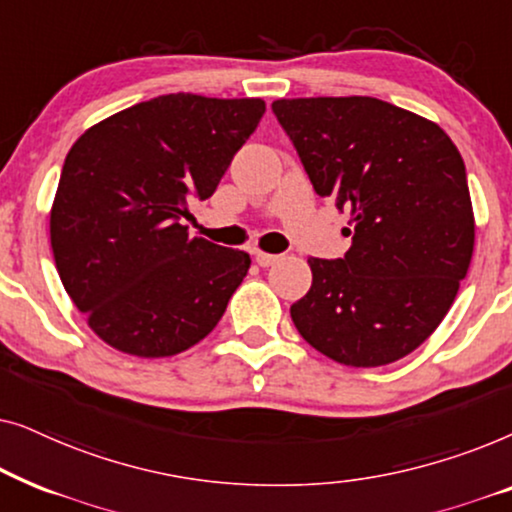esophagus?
Segmentation results:
<instances>
[{"instance_id": "34e87169", "label": "esophagus", "mask_w": 512, "mask_h": 512, "mask_svg": "<svg viewBox=\"0 0 512 512\" xmlns=\"http://www.w3.org/2000/svg\"><path fill=\"white\" fill-rule=\"evenodd\" d=\"M254 258H256V263L261 265V268H268V265L279 261L277 254H265V251H254Z\"/></svg>"}]
</instances>
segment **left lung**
<instances>
[{
    "mask_svg": "<svg viewBox=\"0 0 512 512\" xmlns=\"http://www.w3.org/2000/svg\"><path fill=\"white\" fill-rule=\"evenodd\" d=\"M314 191L349 212L345 258H310L298 333L352 368L394 363L440 326L471 265L475 219L461 153L429 118L377 97L272 102Z\"/></svg>",
    "mask_w": 512,
    "mask_h": 512,
    "instance_id": "left-lung-1",
    "label": "left lung"
}]
</instances>
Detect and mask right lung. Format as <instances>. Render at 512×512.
Instances as JSON below:
<instances>
[{
    "instance_id": "add662e5",
    "label": "right lung",
    "mask_w": 512,
    "mask_h": 512,
    "mask_svg": "<svg viewBox=\"0 0 512 512\" xmlns=\"http://www.w3.org/2000/svg\"><path fill=\"white\" fill-rule=\"evenodd\" d=\"M265 114L261 97L172 93L95 123L62 165L51 247L62 286L97 338L139 359L198 345L219 324L251 258L188 237Z\"/></svg>"
}]
</instances>
